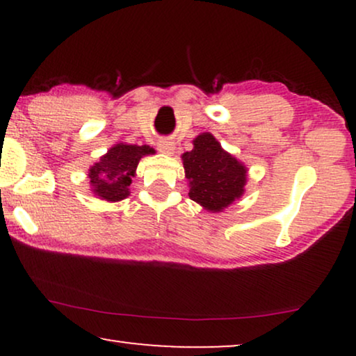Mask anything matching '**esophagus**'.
Segmentation results:
<instances>
[{
	"label": "esophagus",
	"mask_w": 356,
	"mask_h": 356,
	"mask_svg": "<svg viewBox=\"0 0 356 356\" xmlns=\"http://www.w3.org/2000/svg\"><path fill=\"white\" fill-rule=\"evenodd\" d=\"M159 150L162 154H167V155H172L175 152V143H172L170 139H162L159 140Z\"/></svg>",
	"instance_id": "obj_1"
}]
</instances>
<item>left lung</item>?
<instances>
[{
    "label": "left lung",
    "mask_w": 356,
    "mask_h": 356,
    "mask_svg": "<svg viewBox=\"0 0 356 356\" xmlns=\"http://www.w3.org/2000/svg\"><path fill=\"white\" fill-rule=\"evenodd\" d=\"M189 197L207 212H222L245 194L248 168L227 152L211 133L193 139V150L181 155Z\"/></svg>",
    "instance_id": "8db88e82"
}]
</instances>
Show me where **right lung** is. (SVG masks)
Returning <instances> with one entry per match:
<instances>
[{
    "instance_id": "right-lung-1",
    "label": "right lung",
    "mask_w": 356,
    "mask_h": 356,
    "mask_svg": "<svg viewBox=\"0 0 356 356\" xmlns=\"http://www.w3.org/2000/svg\"><path fill=\"white\" fill-rule=\"evenodd\" d=\"M155 150L150 145H136L118 143L102 155L87 172L90 191L102 201L118 202L131 194V183L136 177L139 160L152 155Z\"/></svg>"
}]
</instances>
